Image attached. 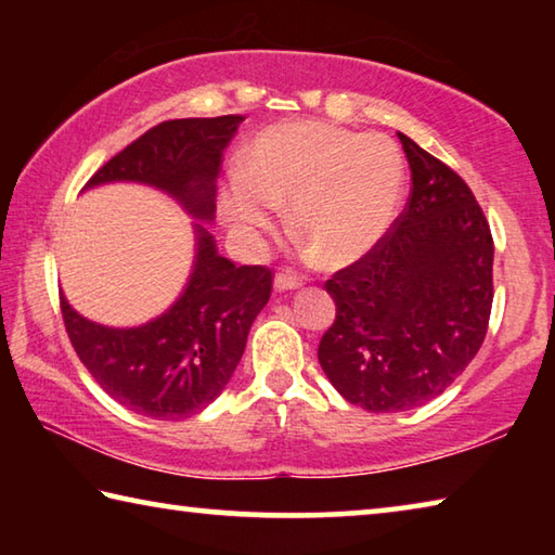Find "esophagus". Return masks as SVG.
<instances>
[{
    "label": "esophagus",
    "mask_w": 555,
    "mask_h": 555,
    "mask_svg": "<svg viewBox=\"0 0 555 555\" xmlns=\"http://www.w3.org/2000/svg\"><path fill=\"white\" fill-rule=\"evenodd\" d=\"M300 286H304V276H298V274H294V271H288V269L279 271L276 279H274V288L276 291H294V288H300Z\"/></svg>",
    "instance_id": "34e87169"
}]
</instances>
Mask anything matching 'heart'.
Returning <instances> with one entry per match:
<instances>
[{
  "label": "heart",
  "mask_w": 555,
  "mask_h": 555,
  "mask_svg": "<svg viewBox=\"0 0 555 555\" xmlns=\"http://www.w3.org/2000/svg\"><path fill=\"white\" fill-rule=\"evenodd\" d=\"M401 193L403 156L389 137L300 119L261 131L220 208L234 232L257 237L291 203L298 237L327 264H347L389 230Z\"/></svg>",
  "instance_id": "heart-1"
}]
</instances>
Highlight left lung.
<instances>
[{"label":"left lung","mask_w":555,"mask_h":555,"mask_svg":"<svg viewBox=\"0 0 555 555\" xmlns=\"http://www.w3.org/2000/svg\"><path fill=\"white\" fill-rule=\"evenodd\" d=\"M411 193L391 230L325 281L335 323L318 345L333 387L374 413L443 393L473 362L492 311L494 242L453 168L399 131Z\"/></svg>","instance_id":"left-lung-1"}]
</instances>
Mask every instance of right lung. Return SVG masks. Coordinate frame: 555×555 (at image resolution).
<instances>
[{
	"instance_id": "1",
	"label": "right lung",
	"mask_w": 555,
	"mask_h": 555,
	"mask_svg": "<svg viewBox=\"0 0 555 555\" xmlns=\"http://www.w3.org/2000/svg\"><path fill=\"white\" fill-rule=\"evenodd\" d=\"M240 115L168 119L121 149L86 188L131 181L164 191L203 222L215 218V178ZM271 269L234 267L195 224V261L183 294L154 321L107 327L75 313L61 296L65 331L80 362L112 399L158 421L203 411L228 387L249 327L271 296Z\"/></svg>"
}]
</instances>
